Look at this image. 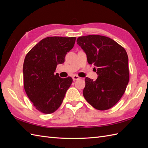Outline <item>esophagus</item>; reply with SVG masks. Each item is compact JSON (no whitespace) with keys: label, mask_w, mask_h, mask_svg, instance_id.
<instances>
[{"label":"esophagus","mask_w":148,"mask_h":148,"mask_svg":"<svg viewBox=\"0 0 148 148\" xmlns=\"http://www.w3.org/2000/svg\"><path fill=\"white\" fill-rule=\"evenodd\" d=\"M72 78H73V81H75V80H77V79H79V77H78V75H73L72 77Z\"/></svg>","instance_id":"esophagus-1"}]
</instances>
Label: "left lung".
I'll list each match as a JSON object with an SVG mask.
<instances>
[{"mask_svg": "<svg viewBox=\"0 0 148 148\" xmlns=\"http://www.w3.org/2000/svg\"><path fill=\"white\" fill-rule=\"evenodd\" d=\"M77 42L86 53L88 63L97 68L96 81L85 78L84 97L96 109H109L122 97L129 82L127 53L122 46L104 36H81Z\"/></svg>", "mask_w": 148, "mask_h": 148, "instance_id": "obj_1", "label": "left lung"}]
</instances>
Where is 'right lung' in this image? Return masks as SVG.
Wrapping results in <instances>:
<instances>
[{"label": "right lung", "instance_id": "obj_1", "mask_svg": "<svg viewBox=\"0 0 148 148\" xmlns=\"http://www.w3.org/2000/svg\"><path fill=\"white\" fill-rule=\"evenodd\" d=\"M75 40V37H47L26 55L23 68L25 90L35 108L43 114L58 109L72 83L70 77L62 78L54 72L57 64L65 62Z\"/></svg>", "mask_w": 148, "mask_h": 148}]
</instances>
